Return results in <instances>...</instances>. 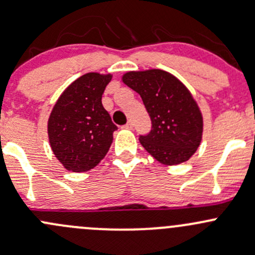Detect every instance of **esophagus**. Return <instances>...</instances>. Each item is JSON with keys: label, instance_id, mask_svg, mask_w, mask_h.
<instances>
[{"label": "esophagus", "instance_id": "1", "mask_svg": "<svg viewBox=\"0 0 255 255\" xmlns=\"http://www.w3.org/2000/svg\"><path fill=\"white\" fill-rule=\"evenodd\" d=\"M123 129H133V122L132 121H128L125 126H123Z\"/></svg>", "mask_w": 255, "mask_h": 255}]
</instances>
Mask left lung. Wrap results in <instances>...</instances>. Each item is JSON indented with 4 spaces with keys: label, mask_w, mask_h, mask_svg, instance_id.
<instances>
[{
    "label": "left lung",
    "mask_w": 255,
    "mask_h": 255,
    "mask_svg": "<svg viewBox=\"0 0 255 255\" xmlns=\"http://www.w3.org/2000/svg\"><path fill=\"white\" fill-rule=\"evenodd\" d=\"M122 82L140 95L152 129L141 135L143 148L166 166L188 161L203 138V114L188 88L162 69L129 71Z\"/></svg>",
    "instance_id": "1"
}]
</instances>
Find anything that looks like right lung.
Returning <instances> with one entry per match:
<instances>
[{"mask_svg":"<svg viewBox=\"0 0 255 255\" xmlns=\"http://www.w3.org/2000/svg\"><path fill=\"white\" fill-rule=\"evenodd\" d=\"M112 74H83L68 85L47 121L50 146L66 170L85 172L105 157L117 129L101 98Z\"/></svg>","mask_w":255,"mask_h":255,"instance_id":"add662e5","label":"right lung"}]
</instances>
